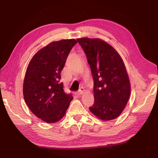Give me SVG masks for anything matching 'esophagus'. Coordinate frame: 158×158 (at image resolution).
<instances>
[{
	"instance_id": "1",
	"label": "esophagus",
	"mask_w": 158,
	"mask_h": 158,
	"mask_svg": "<svg viewBox=\"0 0 158 158\" xmlns=\"http://www.w3.org/2000/svg\"><path fill=\"white\" fill-rule=\"evenodd\" d=\"M84 92H85V89H84L83 88H81L79 89V91H78V92L77 93V94L78 95H81L83 94Z\"/></svg>"
}]
</instances>
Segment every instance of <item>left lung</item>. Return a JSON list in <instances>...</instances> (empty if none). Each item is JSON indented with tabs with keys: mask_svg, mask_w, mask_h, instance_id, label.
<instances>
[{
	"mask_svg": "<svg viewBox=\"0 0 158 158\" xmlns=\"http://www.w3.org/2000/svg\"><path fill=\"white\" fill-rule=\"evenodd\" d=\"M86 55L94 81V104L89 107L96 117L111 120L125 109L131 95L128 73L122 57L99 38L77 39Z\"/></svg>",
	"mask_w": 158,
	"mask_h": 158,
	"instance_id": "8db88e82",
	"label": "left lung"
}]
</instances>
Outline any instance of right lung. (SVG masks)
I'll return each instance as SVG.
<instances>
[{"label":"right lung","mask_w":158,"mask_h":158,"mask_svg":"<svg viewBox=\"0 0 158 158\" xmlns=\"http://www.w3.org/2000/svg\"><path fill=\"white\" fill-rule=\"evenodd\" d=\"M75 39L52 41L32 56L27 66L23 84L24 100L31 112L47 123L60 121L65 115L72 101V94H66L61 72Z\"/></svg>","instance_id":"right-lung-1"}]
</instances>
